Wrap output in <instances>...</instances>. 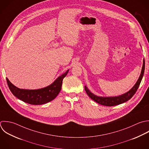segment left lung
Returning a JSON list of instances; mask_svg holds the SVG:
<instances>
[{
    "instance_id": "1",
    "label": "left lung",
    "mask_w": 149,
    "mask_h": 149,
    "mask_svg": "<svg viewBox=\"0 0 149 149\" xmlns=\"http://www.w3.org/2000/svg\"><path fill=\"white\" fill-rule=\"evenodd\" d=\"M145 67V59H143V67H142L141 74L137 82L129 92H128L127 93L124 95H122L121 96H116V97H99L93 95L92 93H91L86 86H85V90L87 95L93 100H94L95 102H96V103L101 105H103L106 106H114L116 105L122 104L129 100L130 99H131L132 97L135 95V93L137 91L144 74Z\"/></svg>"
}]
</instances>
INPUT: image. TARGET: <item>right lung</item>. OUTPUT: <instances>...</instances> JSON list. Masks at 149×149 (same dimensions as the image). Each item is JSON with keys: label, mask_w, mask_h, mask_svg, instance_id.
Masks as SVG:
<instances>
[{"label": "right lung", "mask_w": 149, "mask_h": 149, "mask_svg": "<svg viewBox=\"0 0 149 149\" xmlns=\"http://www.w3.org/2000/svg\"><path fill=\"white\" fill-rule=\"evenodd\" d=\"M68 71L59 77L50 86L36 90L19 89L13 85L8 78H6V81L10 91L17 98L30 104L40 105L47 103L56 97L61 91L63 79Z\"/></svg>", "instance_id": "add662e5"}]
</instances>
